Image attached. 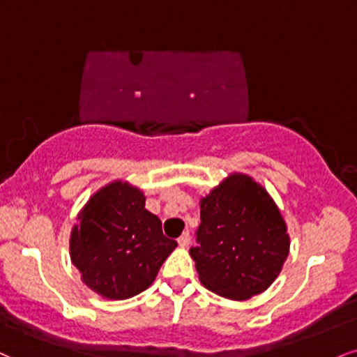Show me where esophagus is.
<instances>
[{
  "label": "esophagus",
  "mask_w": 357,
  "mask_h": 357,
  "mask_svg": "<svg viewBox=\"0 0 357 357\" xmlns=\"http://www.w3.org/2000/svg\"><path fill=\"white\" fill-rule=\"evenodd\" d=\"M178 244H179V246H181V248H186L188 244H190V233H183L181 236H179Z\"/></svg>",
  "instance_id": "34e87169"
}]
</instances>
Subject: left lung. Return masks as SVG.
I'll return each instance as SVG.
<instances>
[{
  "instance_id": "obj_1",
  "label": "left lung",
  "mask_w": 357,
  "mask_h": 357,
  "mask_svg": "<svg viewBox=\"0 0 357 357\" xmlns=\"http://www.w3.org/2000/svg\"><path fill=\"white\" fill-rule=\"evenodd\" d=\"M191 257L204 287L231 301L264 293L289 255V234L269 192L249 174L231 173L199 199Z\"/></svg>"
}]
</instances>
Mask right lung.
I'll return each mask as SVG.
<instances>
[{"label": "right lung", "instance_id": "add662e5", "mask_svg": "<svg viewBox=\"0 0 357 357\" xmlns=\"http://www.w3.org/2000/svg\"><path fill=\"white\" fill-rule=\"evenodd\" d=\"M144 203L139 188L116 179L89 197L73 226L71 263L81 281L105 299L119 301L148 289L178 246Z\"/></svg>", "mask_w": 357, "mask_h": 357}]
</instances>
